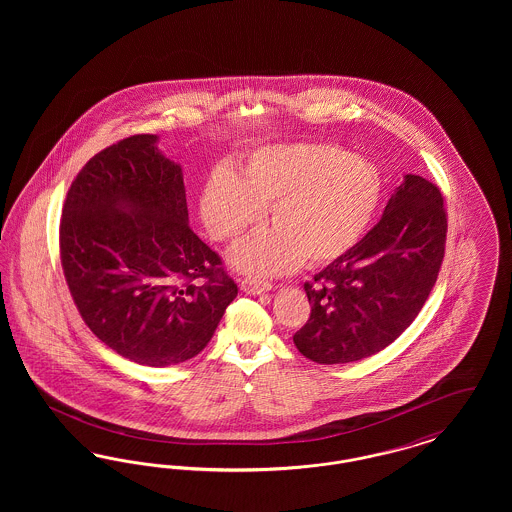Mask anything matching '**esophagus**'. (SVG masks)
<instances>
[{
	"label": "esophagus",
	"mask_w": 512,
	"mask_h": 512,
	"mask_svg": "<svg viewBox=\"0 0 512 512\" xmlns=\"http://www.w3.org/2000/svg\"><path fill=\"white\" fill-rule=\"evenodd\" d=\"M242 290H244L245 293L257 295V293L272 290V284H270L268 280H261V278H253V276H249V278H244V280H242Z\"/></svg>",
	"instance_id": "obj_1"
}]
</instances>
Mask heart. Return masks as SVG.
Here are the masks:
<instances>
[{"label":"heart","mask_w":512,"mask_h":512,"mask_svg":"<svg viewBox=\"0 0 512 512\" xmlns=\"http://www.w3.org/2000/svg\"><path fill=\"white\" fill-rule=\"evenodd\" d=\"M382 194L380 172L361 157L328 144H288L255 151L240 180L211 176L203 194L209 234L234 240L268 207L274 228L238 245L232 261L247 272L274 274L330 263L363 236Z\"/></svg>","instance_id":"heart-1"}]
</instances>
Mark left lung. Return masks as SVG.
<instances>
[{
	"mask_svg": "<svg viewBox=\"0 0 512 512\" xmlns=\"http://www.w3.org/2000/svg\"><path fill=\"white\" fill-rule=\"evenodd\" d=\"M447 211L430 180L407 174L361 242L305 282L311 315L295 334L318 365L370 357L420 313L445 255Z\"/></svg>",
	"mask_w": 512,
	"mask_h": 512,
	"instance_id": "8db88e82",
	"label": "left lung"
}]
</instances>
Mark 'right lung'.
Wrapping results in <instances>:
<instances>
[{
	"mask_svg": "<svg viewBox=\"0 0 512 512\" xmlns=\"http://www.w3.org/2000/svg\"><path fill=\"white\" fill-rule=\"evenodd\" d=\"M155 142L128 136L76 174L59 255L99 340L138 365L169 366L205 349L238 286L190 228L182 169Z\"/></svg>",
	"mask_w": 512,
	"mask_h": 512,
	"instance_id": "right-lung-1",
	"label": "right lung"
}]
</instances>
